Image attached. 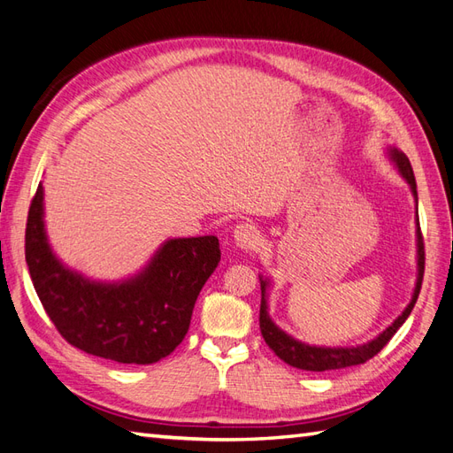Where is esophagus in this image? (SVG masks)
Listing matches in <instances>:
<instances>
[{"instance_id": "esophagus-1", "label": "esophagus", "mask_w": 453, "mask_h": 453, "mask_svg": "<svg viewBox=\"0 0 453 453\" xmlns=\"http://www.w3.org/2000/svg\"><path fill=\"white\" fill-rule=\"evenodd\" d=\"M234 241L235 245L239 249L243 250H255L260 241H262V235L257 226H252L249 222H243V224H237L235 229H234Z\"/></svg>"}]
</instances>
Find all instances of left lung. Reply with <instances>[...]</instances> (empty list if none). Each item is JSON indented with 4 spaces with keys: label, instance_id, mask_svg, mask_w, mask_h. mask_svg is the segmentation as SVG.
Masks as SVG:
<instances>
[{
    "label": "left lung",
    "instance_id": "left-lung-1",
    "mask_svg": "<svg viewBox=\"0 0 453 453\" xmlns=\"http://www.w3.org/2000/svg\"><path fill=\"white\" fill-rule=\"evenodd\" d=\"M388 157L394 162L397 167L399 175H402L409 188H411L415 204L418 203L417 196V183H415V175H413V167L409 164V157L397 150L395 146H390L388 149ZM415 224H417V281H415V289H413V297L409 301L403 312L388 326V328L378 334L374 340L366 342L363 345H355V347H324V345H309L304 342H299L293 338V335L283 332L276 322L270 319L268 312V289H270V280L265 276L260 278V332L262 338L268 343V347L274 351L283 363H288L296 369L301 371H312V372H324V371H335V369H345V366H353V365H361L366 363L369 359L382 349V347L392 340V335L402 328V324L407 320L409 314H411L418 291H420V283H423V274H425V245H423V235H420V226H418V212L415 208Z\"/></svg>",
    "mask_w": 453,
    "mask_h": 453
}]
</instances>
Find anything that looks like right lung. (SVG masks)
<instances>
[{
  "instance_id": "add662e5",
  "label": "right lung",
  "mask_w": 453,
  "mask_h": 453,
  "mask_svg": "<svg viewBox=\"0 0 453 453\" xmlns=\"http://www.w3.org/2000/svg\"><path fill=\"white\" fill-rule=\"evenodd\" d=\"M218 237L167 239L139 274L88 280L54 255L44 224V187L30 203L25 257L58 332L77 349L125 365H152L183 342L198 293L219 262Z\"/></svg>"
}]
</instances>
